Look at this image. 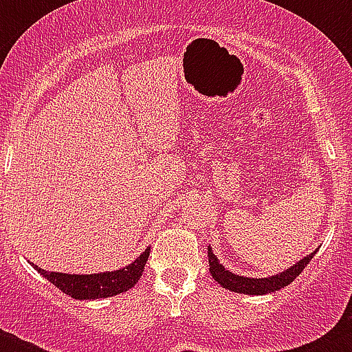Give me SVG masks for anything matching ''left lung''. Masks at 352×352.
Listing matches in <instances>:
<instances>
[{"label":"left lung","mask_w":352,"mask_h":352,"mask_svg":"<svg viewBox=\"0 0 352 352\" xmlns=\"http://www.w3.org/2000/svg\"><path fill=\"white\" fill-rule=\"evenodd\" d=\"M315 254H317V250L311 252L310 255L301 258V261L296 262L294 265H291V267L286 269L285 272H279V274L271 276V278L257 279V278H243V276H236L233 274V272L226 271V269L219 264L218 257L212 254L211 247H209L208 248L209 272H211V276L214 278V281H218V285L225 287V289L235 291V293H243V294H267V293H274V291L291 285V283L301 274V271L307 267V264L314 258Z\"/></svg>","instance_id":"left-lung-1"}]
</instances>
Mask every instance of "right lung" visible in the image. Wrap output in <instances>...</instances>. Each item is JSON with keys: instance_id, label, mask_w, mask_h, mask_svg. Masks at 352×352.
I'll list each match as a JSON object with an SVG mask.
<instances>
[{"instance_id": "right-lung-1", "label": "right lung", "mask_w": 352, "mask_h": 352, "mask_svg": "<svg viewBox=\"0 0 352 352\" xmlns=\"http://www.w3.org/2000/svg\"><path fill=\"white\" fill-rule=\"evenodd\" d=\"M148 257H150V247L133 264L117 269V271L100 272V274H63V272H49L38 265H32L49 283H52L74 300H97V298L116 296L131 289L143 276Z\"/></svg>"}]
</instances>
